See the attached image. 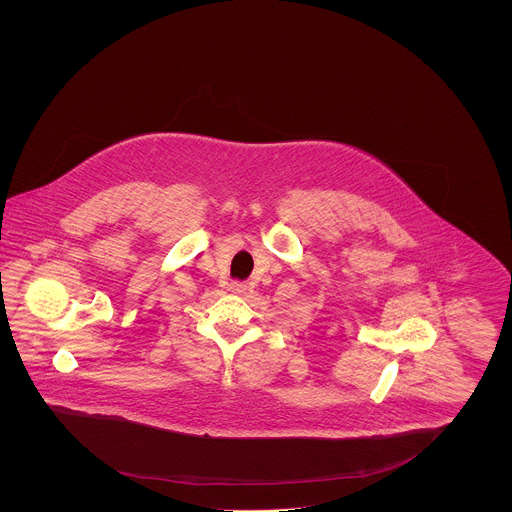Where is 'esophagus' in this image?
Here are the masks:
<instances>
[{
    "mask_svg": "<svg viewBox=\"0 0 512 512\" xmlns=\"http://www.w3.org/2000/svg\"><path fill=\"white\" fill-rule=\"evenodd\" d=\"M230 290L234 293H245L247 292V286L242 284V282H232V284H230Z\"/></svg>",
    "mask_w": 512,
    "mask_h": 512,
    "instance_id": "esophagus-1",
    "label": "esophagus"
}]
</instances>
